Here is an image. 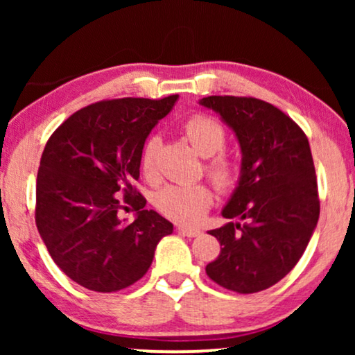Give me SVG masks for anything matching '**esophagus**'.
Returning <instances> with one entry per match:
<instances>
[{
	"label": "esophagus",
	"instance_id": "obj_1",
	"mask_svg": "<svg viewBox=\"0 0 355 355\" xmlns=\"http://www.w3.org/2000/svg\"><path fill=\"white\" fill-rule=\"evenodd\" d=\"M178 231L181 232L182 236H187V237H197V236L202 234L200 230H193V227H184V226H181Z\"/></svg>",
	"mask_w": 355,
	"mask_h": 355
}]
</instances>
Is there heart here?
Wrapping results in <instances>:
<instances>
[{
	"label": "heart",
	"mask_w": 355,
	"mask_h": 355,
	"mask_svg": "<svg viewBox=\"0 0 355 355\" xmlns=\"http://www.w3.org/2000/svg\"><path fill=\"white\" fill-rule=\"evenodd\" d=\"M184 134L192 148L207 158L205 169L215 186L230 189L236 182L237 164L234 158L223 147L226 144V130L210 116L196 114L182 125ZM158 148V139L152 137L144 145L140 155V168L147 178L155 174V155ZM213 202V193L207 184H169L155 196V207L169 220L182 225H196L205 215Z\"/></svg>",
	"instance_id": "obj_1"
}]
</instances>
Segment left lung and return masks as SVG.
Listing matches in <instances>:
<instances>
[{
  "instance_id": "8db88e82",
  "label": "left lung",
  "mask_w": 355,
  "mask_h": 355,
  "mask_svg": "<svg viewBox=\"0 0 355 355\" xmlns=\"http://www.w3.org/2000/svg\"><path fill=\"white\" fill-rule=\"evenodd\" d=\"M198 105L234 132L242 159L237 186L223 208L230 221L207 275L239 294L268 289L294 268L317 227V178L304 130L276 106L244 96H205Z\"/></svg>"
}]
</instances>
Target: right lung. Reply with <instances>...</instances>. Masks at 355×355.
<instances>
[{"label":"right lung","instance_id":"1","mask_svg":"<svg viewBox=\"0 0 355 355\" xmlns=\"http://www.w3.org/2000/svg\"><path fill=\"white\" fill-rule=\"evenodd\" d=\"M178 98L100 101L72 114L46 142L35 223L51 259L82 288L114 293L134 284L173 232L166 218L145 210L132 182L145 140ZM121 191L138 211L132 223L117 216Z\"/></svg>","mask_w":355,"mask_h":355}]
</instances>
